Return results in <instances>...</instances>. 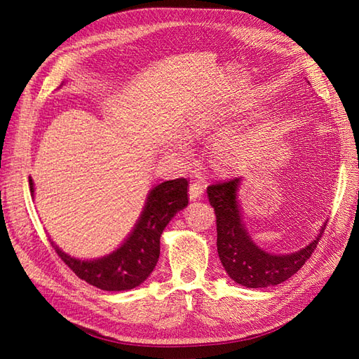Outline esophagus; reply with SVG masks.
Segmentation results:
<instances>
[{
	"label": "esophagus",
	"mask_w": 359,
	"mask_h": 359,
	"mask_svg": "<svg viewBox=\"0 0 359 359\" xmlns=\"http://www.w3.org/2000/svg\"><path fill=\"white\" fill-rule=\"evenodd\" d=\"M202 194H203V184H201V182H194V184L189 185V201L201 199Z\"/></svg>",
	"instance_id": "obj_1"
}]
</instances>
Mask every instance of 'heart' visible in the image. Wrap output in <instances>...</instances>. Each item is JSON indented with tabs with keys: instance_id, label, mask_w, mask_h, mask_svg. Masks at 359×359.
<instances>
[{
	"instance_id": "1",
	"label": "heart",
	"mask_w": 359,
	"mask_h": 359,
	"mask_svg": "<svg viewBox=\"0 0 359 359\" xmlns=\"http://www.w3.org/2000/svg\"><path fill=\"white\" fill-rule=\"evenodd\" d=\"M234 109L226 108V106H211V108L197 111L184 126V135L187 139H201L212 131H216L226 120L234 116ZM236 143L238 139L233 133H225L219 137L216 143V158L224 165H233L236 160ZM172 147L177 151H184V144L180 142H174Z\"/></svg>"
}]
</instances>
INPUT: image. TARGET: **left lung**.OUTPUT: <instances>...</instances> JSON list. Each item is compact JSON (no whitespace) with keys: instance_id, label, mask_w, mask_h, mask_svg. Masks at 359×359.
I'll return each instance as SVG.
<instances>
[{"instance_id":"1","label":"left lung","mask_w":359,"mask_h":359,"mask_svg":"<svg viewBox=\"0 0 359 359\" xmlns=\"http://www.w3.org/2000/svg\"><path fill=\"white\" fill-rule=\"evenodd\" d=\"M242 177L207 189L208 201L215 208L217 225V253L228 276L247 288H265L282 284L306 264L321 238L325 224L315 239L293 253L274 255L265 251L251 238L243 224L239 201Z\"/></svg>"}]
</instances>
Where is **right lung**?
<instances>
[{"mask_svg": "<svg viewBox=\"0 0 359 359\" xmlns=\"http://www.w3.org/2000/svg\"><path fill=\"white\" fill-rule=\"evenodd\" d=\"M63 86V85H62ZM30 193H35L29 179ZM188 205V180H165L152 187L134 228L111 253L95 259H80L65 253L50 241L63 262L88 284L106 292H125L143 284L156 269L160 236L170 220Z\"/></svg>", "mask_w": 359, "mask_h": 359, "instance_id": "right-lung-1", "label": "right lung"}]
</instances>
